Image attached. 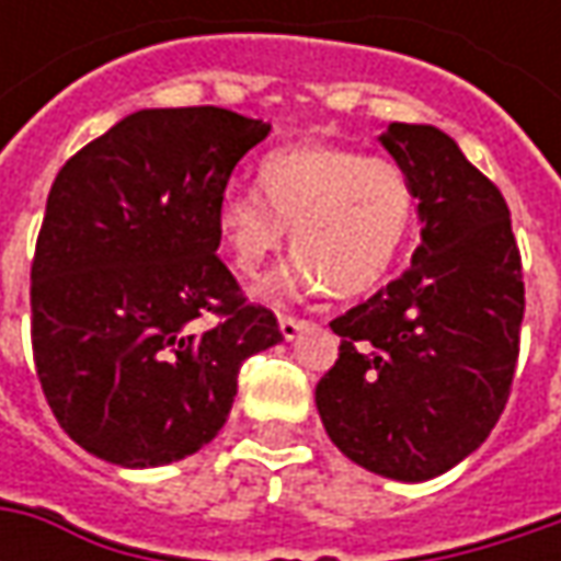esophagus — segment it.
<instances>
[{"label": "esophagus", "instance_id": "34e87169", "mask_svg": "<svg viewBox=\"0 0 561 561\" xmlns=\"http://www.w3.org/2000/svg\"><path fill=\"white\" fill-rule=\"evenodd\" d=\"M280 334H284V340H293V336L299 334L302 328H306V321L302 318H290V314H280Z\"/></svg>", "mask_w": 561, "mask_h": 561}]
</instances>
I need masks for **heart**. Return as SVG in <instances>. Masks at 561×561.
Returning <instances> with one entry per match:
<instances>
[{
	"instance_id": "1",
	"label": "heart",
	"mask_w": 561,
	"mask_h": 561,
	"mask_svg": "<svg viewBox=\"0 0 561 561\" xmlns=\"http://www.w3.org/2000/svg\"><path fill=\"white\" fill-rule=\"evenodd\" d=\"M259 190L227 186L218 199V240L230 265L259 277L293 237L299 255L280 287L296 296L375 290L409 243L419 196L393 159L331 142H299L271 152Z\"/></svg>"
}]
</instances>
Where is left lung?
Wrapping results in <instances>:
<instances>
[{
    "label": "left lung",
    "mask_w": 561,
    "mask_h": 561,
    "mask_svg": "<svg viewBox=\"0 0 561 561\" xmlns=\"http://www.w3.org/2000/svg\"><path fill=\"white\" fill-rule=\"evenodd\" d=\"M419 196L412 265L331 321L340 358L318 380L328 437L353 462L431 481L490 437L518 362L525 280L496 184L431 124L380 137Z\"/></svg>",
    "instance_id": "1"
}]
</instances>
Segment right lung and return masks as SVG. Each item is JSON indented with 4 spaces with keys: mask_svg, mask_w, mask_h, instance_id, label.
<instances>
[{
    "mask_svg": "<svg viewBox=\"0 0 561 561\" xmlns=\"http://www.w3.org/2000/svg\"><path fill=\"white\" fill-rule=\"evenodd\" d=\"M268 130L215 105L142 108L58 171L31 265L33 362L99 459L193 456L225 427L240 365L284 340L215 255L218 199Z\"/></svg>",
    "mask_w": 561,
    "mask_h": 561,
    "instance_id": "obj_1",
    "label": "right lung"
}]
</instances>
